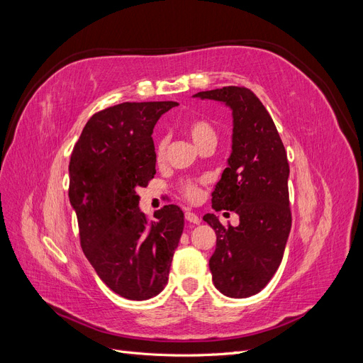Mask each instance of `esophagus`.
<instances>
[{"instance_id": "34e87169", "label": "esophagus", "mask_w": 363, "mask_h": 363, "mask_svg": "<svg viewBox=\"0 0 363 363\" xmlns=\"http://www.w3.org/2000/svg\"><path fill=\"white\" fill-rule=\"evenodd\" d=\"M184 218H186V221H189V223H192V224H200V223H201V219L199 218V215L191 212V211H188V212L184 213Z\"/></svg>"}]
</instances>
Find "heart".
Returning <instances> with one entry per match:
<instances>
[{
  "label": "heart",
  "mask_w": 363,
  "mask_h": 363,
  "mask_svg": "<svg viewBox=\"0 0 363 363\" xmlns=\"http://www.w3.org/2000/svg\"><path fill=\"white\" fill-rule=\"evenodd\" d=\"M184 130H186V133H188L191 136V139L194 140V144L199 148L208 144V142H216V138H218L215 127L208 123V121L201 119V118L188 121L184 125ZM164 151H167V139L162 138V139H159L157 145H156V152H157L159 159H162L164 156ZM183 191L186 195L189 196V199H196V196L200 195V189L192 183H186L183 186Z\"/></svg>",
  "instance_id": "1"
}]
</instances>
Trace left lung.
<instances>
[{
  "mask_svg": "<svg viewBox=\"0 0 363 363\" xmlns=\"http://www.w3.org/2000/svg\"><path fill=\"white\" fill-rule=\"evenodd\" d=\"M194 96L232 108V155L212 192V207L238 213L239 225L224 227L213 213L203 219L216 233L208 260L215 288L232 298H247L276 274L289 238L286 151L265 106L247 87L225 86Z\"/></svg>",
  "mask_w": 363,
  "mask_h": 363,
  "instance_id": "obj_1",
  "label": "left lung"
}]
</instances>
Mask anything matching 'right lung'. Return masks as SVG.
<instances>
[{
  "mask_svg": "<svg viewBox=\"0 0 363 363\" xmlns=\"http://www.w3.org/2000/svg\"><path fill=\"white\" fill-rule=\"evenodd\" d=\"M175 101L123 103L95 113L69 160V201L84 256L108 288L127 300H148L168 283L184 215L163 206L148 221L138 188L156 174L152 128Z\"/></svg>",
  "mask_w": 363,
  "mask_h": 363,
  "instance_id": "1",
  "label": "right lung"
}]
</instances>
